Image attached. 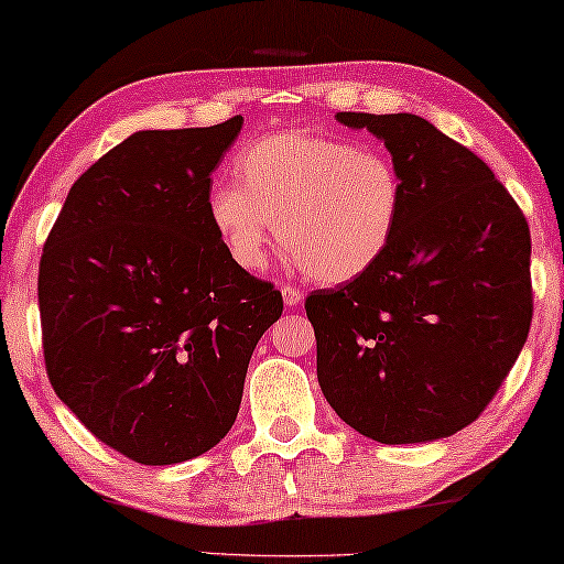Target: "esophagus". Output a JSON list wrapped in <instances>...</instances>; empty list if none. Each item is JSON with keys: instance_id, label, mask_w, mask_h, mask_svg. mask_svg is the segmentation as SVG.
<instances>
[{"instance_id": "obj_1", "label": "esophagus", "mask_w": 564, "mask_h": 564, "mask_svg": "<svg viewBox=\"0 0 564 564\" xmlns=\"http://www.w3.org/2000/svg\"><path fill=\"white\" fill-rule=\"evenodd\" d=\"M281 296H283V304L285 306H296V304H301V291L299 289H293V285H281Z\"/></svg>"}]
</instances>
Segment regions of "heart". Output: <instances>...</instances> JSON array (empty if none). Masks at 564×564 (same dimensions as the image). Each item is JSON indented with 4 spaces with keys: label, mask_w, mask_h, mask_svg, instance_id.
<instances>
[{
    "label": "heart",
    "mask_w": 564,
    "mask_h": 564,
    "mask_svg": "<svg viewBox=\"0 0 564 564\" xmlns=\"http://www.w3.org/2000/svg\"><path fill=\"white\" fill-rule=\"evenodd\" d=\"M238 182L207 195V217L242 271L268 263L273 240L322 283L367 273L390 248L400 223L402 182L388 154L314 131H279L235 156Z\"/></svg>",
    "instance_id": "obj_1"
}]
</instances>
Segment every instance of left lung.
Masks as SVG:
<instances>
[{"label": "left lung", "mask_w": 564, "mask_h": 564, "mask_svg": "<svg viewBox=\"0 0 564 564\" xmlns=\"http://www.w3.org/2000/svg\"><path fill=\"white\" fill-rule=\"evenodd\" d=\"M392 154L402 209L384 256L306 299L316 375L344 423L377 443L448 438L484 413L532 324V238L474 151L413 113H336Z\"/></svg>", "instance_id": "left-lung-1"}]
</instances>
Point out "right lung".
I'll use <instances>...</instances> for the list:
<instances>
[{
    "label": "right lung",
    "mask_w": 564,
    "mask_h": 564,
    "mask_svg": "<svg viewBox=\"0 0 564 564\" xmlns=\"http://www.w3.org/2000/svg\"><path fill=\"white\" fill-rule=\"evenodd\" d=\"M240 129L232 116L131 133L75 180L42 248L50 384L137 464H182L228 435L256 344L283 311L207 217L209 174Z\"/></svg>",
    "instance_id": "add662e5"
}]
</instances>
